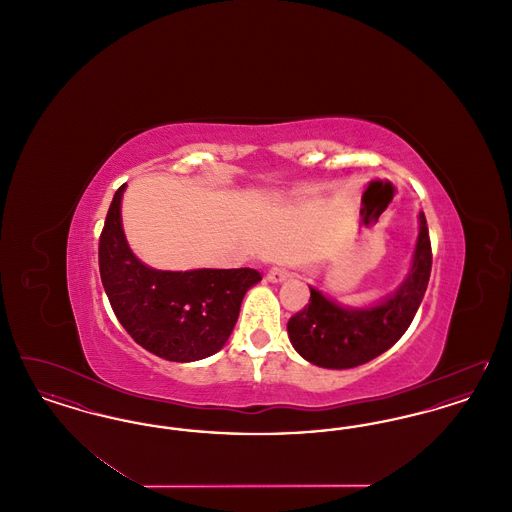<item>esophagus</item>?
Returning <instances> with one entry per match:
<instances>
[{"label": "esophagus", "mask_w": 512, "mask_h": 512, "mask_svg": "<svg viewBox=\"0 0 512 512\" xmlns=\"http://www.w3.org/2000/svg\"><path fill=\"white\" fill-rule=\"evenodd\" d=\"M290 276H292V270L286 267H272L267 272L268 282H274V284H280Z\"/></svg>", "instance_id": "obj_1"}]
</instances>
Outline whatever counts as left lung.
<instances>
[{"instance_id": "left-lung-1", "label": "left lung", "mask_w": 512, "mask_h": 512, "mask_svg": "<svg viewBox=\"0 0 512 512\" xmlns=\"http://www.w3.org/2000/svg\"><path fill=\"white\" fill-rule=\"evenodd\" d=\"M418 219L420 232L413 267L399 290L378 305L343 309L311 288L309 305L288 320V336L303 359L338 370L365 365L388 351L407 332L422 303L432 270V244L424 213Z\"/></svg>"}]
</instances>
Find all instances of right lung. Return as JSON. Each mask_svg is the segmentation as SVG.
<instances>
[{
  "instance_id": "add662e5",
  "label": "right lung",
  "mask_w": 512,
  "mask_h": 512,
  "mask_svg": "<svg viewBox=\"0 0 512 512\" xmlns=\"http://www.w3.org/2000/svg\"><path fill=\"white\" fill-rule=\"evenodd\" d=\"M113 195L99 236V274L122 328L149 353L174 363L215 355L230 338L245 292L261 280L255 268L155 270L126 244L121 199Z\"/></svg>"
}]
</instances>
